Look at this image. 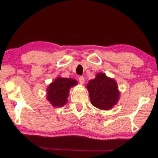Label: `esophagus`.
<instances>
[{
    "instance_id": "1",
    "label": "esophagus",
    "mask_w": 158,
    "mask_h": 158,
    "mask_svg": "<svg viewBox=\"0 0 158 158\" xmlns=\"http://www.w3.org/2000/svg\"><path fill=\"white\" fill-rule=\"evenodd\" d=\"M85 82V79L83 77V76H80V77L79 78V82L81 84H83Z\"/></svg>"
}]
</instances>
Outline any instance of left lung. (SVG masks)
Instances as JSON below:
<instances>
[{
    "label": "left lung",
    "instance_id": "obj_1",
    "mask_svg": "<svg viewBox=\"0 0 158 158\" xmlns=\"http://www.w3.org/2000/svg\"><path fill=\"white\" fill-rule=\"evenodd\" d=\"M91 103L102 110L111 109L120 98L117 83L106 74L99 73L86 85Z\"/></svg>",
    "mask_w": 158,
    "mask_h": 158
}]
</instances>
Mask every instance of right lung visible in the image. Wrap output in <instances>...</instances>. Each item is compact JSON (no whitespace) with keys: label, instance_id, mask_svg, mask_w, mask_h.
Instances as JSON below:
<instances>
[{"label":"right lung","instance_id":"right-lung-1","mask_svg":"<svg viewBox=\"0 0 158 158\" xmlns=\"http://www.w3.org/2000/svg\"><path fill=\"white\" fill-rule=\"evenodd\" d=\"M77 84L74 79L58 76L46 89L47 101L54 107L64 106L67 103L70 89Z\"/></svg>","mask_w":158,"mask_h":158}]
</instances>
